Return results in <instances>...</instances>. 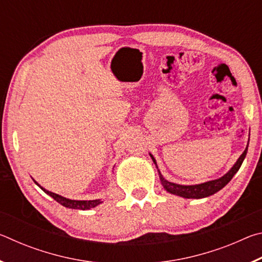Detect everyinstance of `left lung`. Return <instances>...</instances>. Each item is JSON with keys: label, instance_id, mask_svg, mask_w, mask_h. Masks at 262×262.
<instances>
[{"label": "left lung", "instance_id": "8db88e82", "mask_svg": "<svg viewBox=\"0 0 262 262\" xmlns=\"http://www.w3.org/2000/svg\"><path fill=\"white\" fill-rule=\"evenodd\" d=\"M246 154H247V147H246L245 150H244V152L241 155V157L237 159V162L234 163V165L231 168H230L227 173H225L223 177H221V178H219V179L207 181V183L198 184V185L174 184V183H171V181H167L166 179H164V177L162 176V173L158 170L159 179H161V183L163 185L164 189H165L166 192L173 194V195H178V196L185 198V199L208 198V196H210V195L219 192V190L223 188L224 186L232 179V177L236 174L239 168H241L244 159H245V157H246ZM149 155H150V157H151L152 162L155 163V165H156V167H157L156 159L154 158L151 154H149Z\"/></svg>", "mask_w": 262, "mask_h": 262}]
</instances>
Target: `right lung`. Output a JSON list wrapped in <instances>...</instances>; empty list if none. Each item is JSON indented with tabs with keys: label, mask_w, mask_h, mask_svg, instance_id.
<instances>
[{
	"label": "right lung",
	"mask_w": 262,
	"mask_h": 262,
	"mask_svg": "<svg viewBox=\"0 0 262 262\" xmlns=\"http://www.w3.org/2000/svg\"><path fill=\"white\" fill-rule=\"evenodd\" d=\"M34 183L37 184L39 187H40L43 192H45L46 194L50 195V196H52L53 199L56 202H59L60 205H62L66 208H72V209H81V210H88V209H91V208H95L98 205H100V203H103V201L100 200V199H98V200H70V199H67L64 196H61V195L59 194H55L53 192H50V190L45 189L43 187H41L40 185H39L37 181L34 180Z\"/></svg>",
	"instance_id": "obj_1"
}]
</instances>
